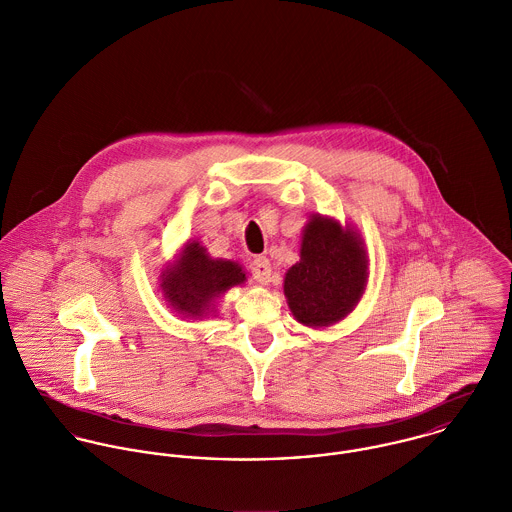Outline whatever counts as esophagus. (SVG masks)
Here are the masks:
<instances>
[{
    "mask_svg": "<svg viewBox=\"0 0 512 512\" xmlns=\"http://www.w3.org/2000/svg\"><path fill=\"white\" fill-rule=\"evenodd\" d=\"M249 269H251V275H253L259 283H263V285L271 283V279H273V269H271V263H269L267 257H255V259L251 261Z\"/></svg>",
    "mask_w": 512,
    "mask_h": 512,
    "instance_id": "obj_1",
    "label": "esophagus"
}]
</instances>
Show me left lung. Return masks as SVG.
<instances>
[{"label":"left lung","instance_id":"8db88e82","mask_svg":"<svg viewBox=\"0 0 512 512\" xmlns=\"http://www.w3.org/2000/svg\"><path fill=\"white\" fill-rule=\"evenodd\" d=\"M368 283L362 237L336 219L312 215L303 231L301 261L285 275V297L293 316L312 328L330 326L350 314Z\"/></svg>","mask_w":512,"mask_h":512}]
</instances>
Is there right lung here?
I'll return each mask as SVG.
<instances>
[{
	"label": "right lung",
	"mask_w": 512,
	"mask_h": 512,
	"mask_svg": "<svg viewBox=\"0 0 512 512\" xmlns=\"http://www.w3.org/2000/svg\"><path fill=\"white\" fill-rule=\"evenodd\" d=\"M162 293L178 314L202 318L213 312L215 299L247 281L239 263L211 259L200 241H188L180 257L162 275Z\"/></svg>",
	"instance_id": "1"
}]
</instances>
